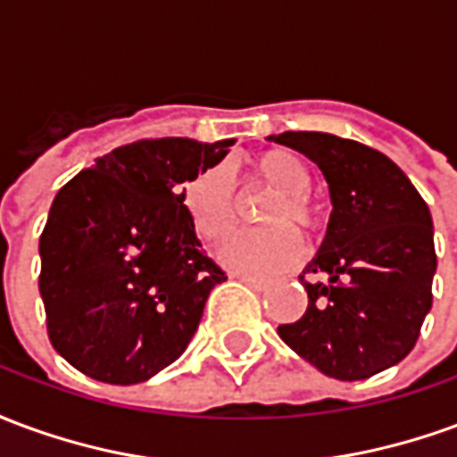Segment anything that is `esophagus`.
<instances>
[{"label": "esophagus", "instance_id": "1", "mask_svg": "<svg viewBox=\"0 0 457 457\" xmlns=\"http://www.w3.org/2000/svg\"><path fill=\"white\" fill-rule=\"evenodd\" d=\"M235 277L242 281V284H247L249 288H254V291H262V288L267 287V281L264 278H257V277H249V274H235Z\"/></svg>", "mask_w": 457, "mask_h": 457}]
</instances>
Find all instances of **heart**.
Listing matches in <instances>:
<instances>
[{"label":"heart","instance_id":"heart-1","mask_svg":"<svg viewBox=\"0 0 457 457\" xmlns=\"http://www.w3.org/2000/svg\"><path fill=\"white\" fill-rule=\"evenodd\" d=\"M249 180L259 190L274 193L262 222L267 229L237 232L218 252L228 269L245 274H271L296 262L301 235H316L323 225V205L311 193L313 173L296 151H262L249 163ZM183 208L195 235L208 242H220L235 229L239 220V198L232 176L222 166L198 170L183 188Z\"/></svg>","mask_w":457,"mask_h":457}]
</instances>
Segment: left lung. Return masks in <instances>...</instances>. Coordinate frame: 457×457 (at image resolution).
Returning <instances> with one entry per match:
<instances>
[{
	"label": "left lung",
	"mask_w": 457,
	"mask_h": 457,
	"mask_svg": "<svg viewBox=\"0 0 457 457\" xmlns=\"http://www.w3.org/2000/svg\"><path fill=\"white\" fill-rule=\"evenodd\" d=\"M277 144L323 170L333 215L318 257L301 274L308 308L278 326L281 340L328 377L367 379L411 353L431 311V212L392 159L323 131H284ZM306 273L328 276L311 285Z\"/></svg>",
	"instance_id": "8db88e82"
}]
</instances>
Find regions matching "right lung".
<instances>
[{"instance_id": "1", "label": "right lung", "mask_w": 457, "mask_h": 457, "mask_svg": "<svg viewBox=\"0 0 457 457\" xmlns=\"http://www.w3.org/2000/svg\"><path fill=\"white\" fill-rule=\"evenodd\" d=\"M232 139L163 137L117 146L58 190L41 232L38 288L55 353L104 384L176 362L225 271L203 252L183 183Z\"/></svg>"}]
</instances>
